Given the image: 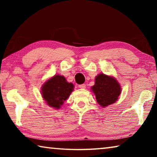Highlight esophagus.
Wrapping results in <instances>:
<instances>
[{
  "instance_id": "1",
  "label": "esophagus",
  "mask_w": 157,
  "mask_h": 157,
  "mask_svg": "<svg viewBox=\"0 0 157 157\" xmlns=\"http://www.w3.org/2000/svg\"><path fill=\"white\" fill-rule=\"evenodd\" d=\"M79 87L80 89H85V88H86V85H85V84H80V85H79Z\"/></svg>"
}]
</instances>
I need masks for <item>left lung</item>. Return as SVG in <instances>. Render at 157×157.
<instances>
[{
  "label": "left lung",
  "mask_w": 157,
  "mask_h": 157,
  "mask_svg": "<svg viewBox=\"0 0 157 157\" xmlns=\"http://www.w3.org/2000/svg\"><path fill=\"white\" fill-rule=\"evenodd\" d=\"M91 89L98 103L102 107L116 102L121 93V86L116 79L104 73L95 77V84Z\"/></svg>",
  "instance_id": "1"
}]
</instances>
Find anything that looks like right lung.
I'll list each match as a JSON object with an SVG mask.
<instances>
[{"mask_svg":"<svg viewBox=\"0 0 157 157\" xmlns=\"http://www.w3.org/2000/svg\"><path fill=\"white\" fill-rule=\"evenodd\" d=\"M74 85L62 75H54L41 86V95L47 105L59 109L73 91Z\"/></svg>","mask_w":157,"mask_h":157,"instance_id":"right-lung-1","label":"right lung"}]
</instances>
